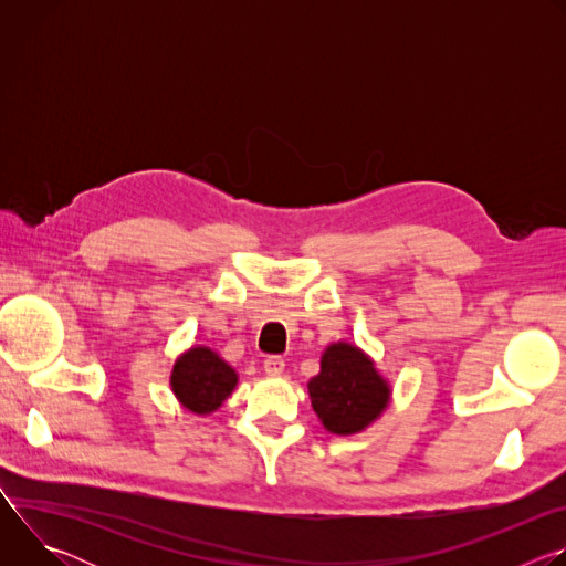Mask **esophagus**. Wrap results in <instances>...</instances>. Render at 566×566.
<instances>
[{
	"label": "esophagus",
	"instance_id": "obj_1",
	"mask_svg": "<svg viewBox=\"0 0 566 566\" xmlns=\"http://www.w3.org/2000/svg\"><path fill=\"white\" fill-rule=\"evenodd\" d=\"M264 371H266L269 376H280V374L284 371V358H280V356H269V358L264 360Z\"/></svg>",
	"mask_w": 566,
	"mask_h": 566
}]
</instances>
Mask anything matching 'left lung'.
Here are the masks:
<instances>
[{"instance_id": "obj_1", "label": "left lung", "mask_w": 566, "mask_h": 566, "mask_svg": "<svg viewBox=\"0 0 566 566\" xmlns=\"http://www.w3.org/2000/svg\"><path fill=\"white\" fill-rule=\"evenodd\" d=\"M308 396L329 432L354 434L385 410L389 389L360 349L338 343L322 356L319 374L308 380Z\"/></svg>"}]
</instances>
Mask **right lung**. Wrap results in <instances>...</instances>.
<instances>
[{
  "label": "right lung",
  "instance_id": "obj_1",
  "mask_svg": "<svg viewBox=\"0 0 566 566\" xmlns=\"http://www.w3.org/2000/svg\"><path fill=\"white\" fill-rule=\"evenodd\" d=\"M237 374L208 347L184 354L172 371V389L195 415H210L230 396Z\"/></svg>",
  "mask_w": 566,
  "mask_h": 566
}]
</instances>
